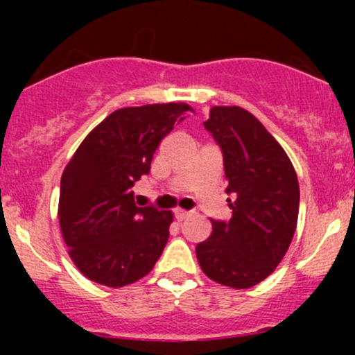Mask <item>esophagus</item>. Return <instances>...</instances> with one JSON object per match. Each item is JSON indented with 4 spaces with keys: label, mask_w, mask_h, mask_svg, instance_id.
<instances>
[{
    "label": "esophagus",
    "mask_w": 355,
    "mask_h": 355,
    "mask_svg": "<svg viewBox=\"0 0 355 355\" xmlns=\"http://www.w3.org/2000/svg\"><path fill=\"white\" fill-rule=\"evenodd\" d=\"M189 216H191V213H189V211H184V209L175 211V218H177L178 221H184L185 218H189Z\"/></svg>",
    "instance_id": "obj_1"
}]
</instances>
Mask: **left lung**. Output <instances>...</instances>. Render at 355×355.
I'll list each match as a JSON object with an SVG mask.
<instances>
[{
  "instance_id": "left-lung-1",
  "label": "left lung",
  "mask_w": 355,
  "mask_h": 355,
  "mask_svg": "<svg viewBox=\"0 0 355 355\" xmlns=\"http://www.w3.org/2000/svg\"><path fill=\"white\" fill-rule=\"evenodd\" d=\"M204 128L223 153L232 218L211 220L196 247L211 280L249 288L270 277L288 250L299 216V182L287 153L249 111L213 106Z\"/></svg>"
}]
</instances>
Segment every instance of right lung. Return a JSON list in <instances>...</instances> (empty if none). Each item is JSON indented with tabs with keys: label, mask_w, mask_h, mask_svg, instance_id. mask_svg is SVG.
<instances>
[{
	"label": "right lung",
	"mask_w": 355,
	"mask_h": 355,
	"mask_svg": "<svg viewBox=\"0 0 355 355\" xmlns=\"http://www.w3.org/2000/svg\"><path fill=\"white\" fill-rule=\"evenodd\" d=\"M189 111L184 103L113 111L67 164L60 185V227L71 261L89 280L123 287L155 268L173 214L139 207L132 187L149 173L159 142Z\"/></svg>",
	"instance_id": "obj_1"
}]
</instances>
